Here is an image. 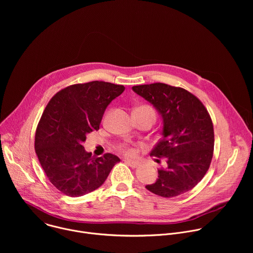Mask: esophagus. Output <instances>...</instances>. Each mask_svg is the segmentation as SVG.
<instances>
[{
	"mask_svg": "<svg viewBox=\"0 0 253 253\" xmlns=\"http://www.w3.org/2000/svg\"><path fill=\"white\" fill-rule=\"evenodd\" d=\"M125 162L130 166V167H132V168H136L138 165H139V163L137 162V161H133V160H125Z\"/></svg>",
	"mask_w": 253,
	"mask_h": 253,
	"instance_id": "1",
	"label": "esophagus"
}]
</instances>
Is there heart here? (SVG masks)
Returning a JSON list of instances; mask_svg holds the SVG:
<instances>
[{
    "label": "heart",
    "instance_id": "1",
    "mask_svg": "<svg viewBox=\"0 0 253 253\" xmlns=\"http://www.w3.org/2000/svg\"><path fill=\"white\" fill-rule=\"evenodd\" d=\"M143 107H147V106H143ZM150 108V107H149ZM118 152L125 156H135L136 155V149L130 145V144H120L119 146H117Z\"/></svg>",
    "mask_w": 253,
    "mask_h": 253
}]
</instances>
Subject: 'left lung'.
Instances as JSON below:
<instances>
[{
	"instance_id": "8db88e82",
	"label": "left lung",
	"mask_w": 253,
	"mask_h": 253,
	"mask_svg": "<svg viewBox=\"0 0 253 253\" xmlns=\"http://www.w3.org/2000/svg\"><path fill=\"white\" fill-rule=\"evenodd\" d=\"M152 103L163 119V137L150 155L166 162L158 169V179L146 188L170 198L195 187L209 169L214 147L211 117L203 103L192 93L164 83L132 87Z\"/></svg>"
}]
</instances>
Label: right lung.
Wrapping results in <instances>:
<instances>
[{
  "mask_svg": "<svg viewBox=\"0 0 253 253\" xmlns=\"http://www.w3.org/2000/svg\"><path fill=\"white\" fill-rule=\"evenodd\" d=\"M125 87L109 82L74 84L57 92L36 129L35 151L49 181L62 193L78 197L99 188L120 159L106 153L93 157L82 145L99 130L107 106Z\"/></svg>",
  "mask_w": 253,
  "mask_h": 253,
  "instance_id": "right-lung-1",
  "label": "right lung"
}]
</instances>
